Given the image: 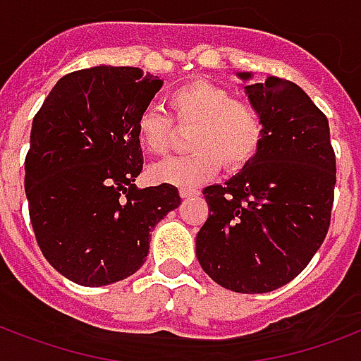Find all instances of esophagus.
Masks as SVG:
<instances>
[{
    "label": "esophagus",
    "instance_id": "1",
    "mask_svg": "<svg viewBox=\"0 0 361 361\" xmlns=\"http://www.w3.org/2000/svg\"><path fill=\"white\" fill-rule=\"evenodd\" d=\"M181 199H189V197H195V195H199L197 189H180Z\"/></svg>",
    "mask_w": 361,
    "mask_h": 361
}]
</instances>
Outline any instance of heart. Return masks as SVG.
Here are the masks:
<instances>
[{"instance_id": "b5f03b06", "label": "heart", "mask_w": 361, "mask_h": 361, "mask_svg": "<svg viewBox=\"0 0 361 361\" xmlns=\"http://www.w3.org/2000/svg\"><path fill=\"white\" fill-rule=\"evenodd\" d=\"M173 118L193 126L189 147L193 153L173 157L151 166L157 183L197 189L214 180L221 166L241 170L252 162L264 140V118L255 103L233 99L231 92L208 80H195L173 90L168 97ZM172 118L154 106L135 118V137L151 154H166L172 145Z\"/></svg>"}]
</instances>
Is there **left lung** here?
Returning <instances> with one entry per match:
<instances>
[{
    "label": "left lung",
    "mask_w": 361,
    "mask_h": 361,
    "mask_svg": "<svg viewBox=\"0 0 361 361\" xmlns=\"http://www.w3.org/2000/svg\"><path fill=\"white\" fill-rule=\"evenodd\" d=\"M245 90L262 113V145L226 185L202 191L208 218L197 233V258L218 285L256 295L295 279L322 247L337 162L327 116L304 90L276 76Z\"/></svg>",
    "instance_id": "1"
}]
</instances>
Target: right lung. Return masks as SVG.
<instances>
[{"instance_id": "1", "label": "right lung", "mask_w": 361, "mask_h": 361, "mask_svg": "<svg viewBox=\"0 0 361 361\" xmlns=\"http://www.w3.org/2000/svg\"><path fill=\"white\" fill-rule=\"evenodd\" d=\"M160 87L141 68L93 66L59 80L34 116L24 162L32 229L45 260L78 285L135 274L151 229L181 204L173 185H135V118Z\"/></svg>"}]
</instances>
